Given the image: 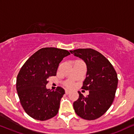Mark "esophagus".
<instances>
[{
	"label": "esophagus",
	"mask_w": 134,
	"mask_h": 134,
	"mask_svg": "<svg viewBox=\"0 0 134 134\" xmlns=\"http://www.w3.org/2000/svg\"><path fill=\"white\" fill-rule=\"evenodd\" d=\"M69 93H70V91H68V90H65V94L68 95L69 94Z\"/></svg>",
	"instance_id": "obj_1"
}]
</instances>
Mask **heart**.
Listing matches in <instances>:
<instances>
[{
    "label": "heart",
    "mask_w": 134,
    "mask_h": 134,
    "mask_svg": "<svg viewBox=\"0 0 134 134\" xmlns=\"http://www.w3.org/2000/svg\"><path fill=\"white\" fill-rule=\"evenodd\" d=\"M65 86L67 87H73L74 85V83L72 82H66L65 83Z\"/></svg>",
    "instance_id": "heart-1"
}]
</instances>
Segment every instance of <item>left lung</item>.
Segmentation results:
<instances>
[{
    "label": "left lung",
    "instance_id": "left-lung-1",
    "mask_svg": "<svg viewBox=\"0 0 134 134\" xmlns=\"http://www.w3.org/2000/svg\"><path fill=\"white\" fill-rule=\"evenodd\" d=\"M70 52L86 64L87 71L82 88L89 91L87 97L78 92L79 97L74 102V110L81 118L95 120L104 115L113 102L118 84L117 74L107 58L96 50Z\"/></svg>",
    "mask_w": 134,
    "mask_h": 134
}]
</instances>
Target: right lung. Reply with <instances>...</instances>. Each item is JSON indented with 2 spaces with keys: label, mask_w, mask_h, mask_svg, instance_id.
Returning <instances> with one entry per match:
<instances>
[{
  "label": "right lung",
  "mask_w": 134,
  "mask_h": 134,
  "mask_svg": "<svg viewBox=\"0 0 134 134\" xmlns=\"http://www.w3.org/2000/svg\"><path fill=\"white\" fill-rule=\"evenodd\" d=\"M69 51L55 47L38 50L21 67L17 77L16 88L25 112L35 120H48L57 115L64 88L55 91L46 88L49 77L56 75L63 58Z\"/></svg>",
  "instance_id": "obj_1"
}]
</instances>
